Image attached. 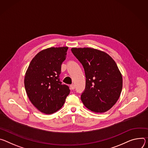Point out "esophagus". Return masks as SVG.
Here are the masks:
<instances>
[{"label": "esophagus", "mask_w": 148, "mask_h": 148, "mask_svg": "<svg viewBox=\"0 0 148 148\" xmlns=\"http://www.w3.org/2000/svg\"><path fill=\"white\" fill-rule=\"evenodd\" d=\"M70 88H71L72 90L75 89V86H74V85H70Z\"/></svg>", "instance_id": "obj_1"}]
</instances>
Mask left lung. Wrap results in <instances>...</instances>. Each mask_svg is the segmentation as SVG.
Wrapping results in <instances>:
<instances>
[{"label": "left lung", "mask_w": 148, "mask_h": 148, "mask_svg": "<svg viewBox=\"0 0 148 148\" xmlns=\"http://www.w3.org/2000/svg\"><path fill=\"white\" fill-rule=\"evenodd\" d=\"M71 51L82 64L86 77L81 101L95 113L109 110L120 97L123 79L114 60L106 52L91 47H73Z\"/></svg>", "instance_id": "obj_1"}]
</instances>
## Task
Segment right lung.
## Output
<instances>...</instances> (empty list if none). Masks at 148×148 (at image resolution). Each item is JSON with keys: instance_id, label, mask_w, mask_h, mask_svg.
Wrapping results in <instances>:
<instances>
[{"instance_id": "add662e5", "label": "right lung", "mask_w": 148, "mask_h": 148, "mask_svg": "<svg viewBox=\"0 0 148 148\" xmlns=\"http://www.w3.org/2000/svg\"><path fill=\"white\" fill-rule=\"evenodd\" d=\"M68 47H51L39 52L31 60L24 84L27 95L34 106L45 114L59 110L70 93L59 77Z\"/></svg>"}]
</instances>
